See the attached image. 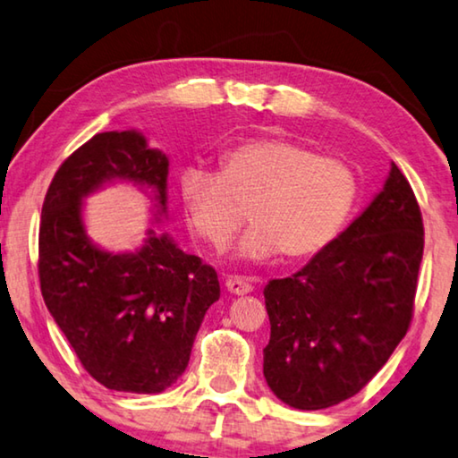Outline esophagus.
Listing matches in <instances>:
<instances>
[{
	"label": "esophagus",
	"mask_w": 458,
	"mask_h": 458,
	"mask_svg": "<svg viewBox=\"0 0 458 458\" xmlns=\"http://www.w3.org/2000/svg\"><path fill=\"white\" fill-rule=\"evenodd\" d=\"M225 286H227V291L233 294H248L253 291V284L250 283V280L242 278V276H229L227 280H225Z\"/></svg>",
	"instance_id": "esophagus-1"
}]
</instances>
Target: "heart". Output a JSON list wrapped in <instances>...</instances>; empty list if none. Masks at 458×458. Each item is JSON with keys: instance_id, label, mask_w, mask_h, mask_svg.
<instances>
[{"instance_id": "obj_1", "label": "heart", "mask_w": 458, "mask_h": 458, "mask_svg": "<svg viewBox=\"0 0 458 458\" xmlns=\"http://www.w3.org/2000/svg\"><path fill=\"white\" fill-rule=\"evenodd\" d=\"M190 229L223 250L245 221L253 227L237 253L250 259L315 256L342 233L356 205L358 178L344 159L286 137H259L231 147L219 172L190 167L180 178Z\"/></svg>"}]
</instances>
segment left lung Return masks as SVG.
Masks as SVG:
<instances>
[{
    "label": "left lung",
    "mask_w": 458,
    "mask_h": 458,
    "mask_svg": "<svg viewBox=\"0 0 458 458\" xmlns=\"http://www.w3.org/2000/svg\"><path fill=\"white\" fill-rule=\"evenodd\" d=\"M424 223L391 164L381 192L305 268L264 288V377L286 405L326 410L354 397L389 360L413 318Z\"/></svg>",
    "instance_id": "8db88e82"
}]
</instances>
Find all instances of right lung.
I'll use <instances>...</instances> for the list:
<instances>
[{
	"label": "right lung",
	"instance_id": "1",
	"mask_svg": "<svg viewBox=\"0 0 458 458\" xmlns=\"http://www.w3.org/2000/svg\"><path fill=\"white\" fill-rule=\"evenodd\" d=\"M167 165L135 131L98 132L63 161L42 202V299L81 367L114 391L161 393L178 381L221 294L213 266L172 237L149 231L135 253H108L83 229L81 199L114 178L156 190L165 213Z\"/></svg>",
	"mask_w": 458,
	"mask_h": 458
}]
</instances>
